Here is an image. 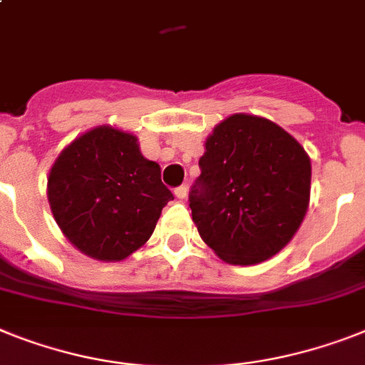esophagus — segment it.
I'll return each mask as SVG.
<instances>
[{
    "mask_svg": "<svg viewBox=\"0 0 365 365\" xmlns=\"http://www.w3.org/2000/svg\"><path fill=\"white\" fill-rule=\"evenodd\" d=\"M173 194H175L177 200H185L186 195H188V186H186V185L177 186V188L173 190Z\"/></svg>",
    "mask_w": 365,
    "mask_h": 365,
    "instance_id": "1",
    "label": "esophagus"
}]
</instances>
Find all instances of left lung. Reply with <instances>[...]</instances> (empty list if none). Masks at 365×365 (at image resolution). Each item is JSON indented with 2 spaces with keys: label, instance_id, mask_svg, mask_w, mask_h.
<instances>
[{
  "label": "left lung",
  "instance_id": "left-lung-1",
  "mask_svg": "<svg viewBox=\"0 0 365 365\" xmlns=\"http://www.w3.org/2000/svg\"><path fill=\"white\" fill-rule=\"evenodd\" d=\"M190 190L201 239L230 264H255L284 250L309 205L312 162L264 117L235 113L215 126Z\"/></svg>",
  "mask_w": 365,
  "mask_h": 365
}]
</instances>
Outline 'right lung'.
<instances>
[{
	"label": "right lung",
	"instance_id": "right-lung-1",
	"mask_svg": "<svg viewBox=\"0 0 365 365\" xmlns=\"http://www.w3.org/2000/svg\"><path fill=\"white\" fill-rule=\"evenodd\" d=\"M171 200L160 165L141 155L138 138L108 125L65 147L48 175L59 230L98 261H123L141 248Z\"/></svg>",
	"mask_w": 365,
	"mask_h": 365
}]
</instances>
